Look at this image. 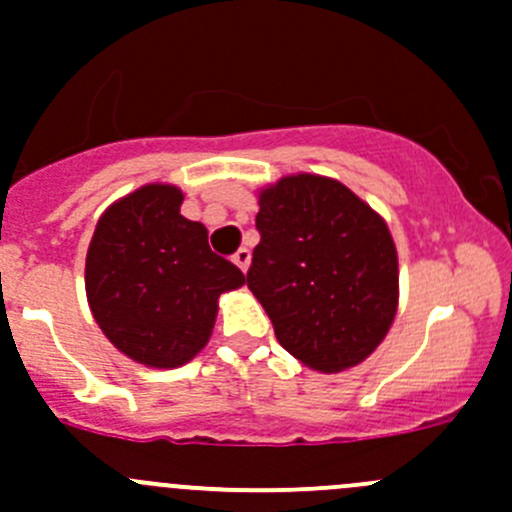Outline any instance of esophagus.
<instances>
[{"label":"esophagus","mask_w":512,"mask_h":512,"mask_svg":"<svg viewBox=\"0 0 512 512\" xmlns=\"http://www.w3.org/2000/svg\"><path fill=\"white\" fill-rule=\"evenodd\" d=\"M250 262H252V252L247 250V247H242V250L237 252V255H234V265L240 267L242 272H247V267H250Z\"/></svg>","instance_id":"1"}]
</instances>
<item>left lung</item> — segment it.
<instances>
[{"instance_id":"8db88e82","label":"left lung","mask_w":512,"mask_h":512,"mask_svg":"<svg viewBox=\"0 0 512 512\" xmlns=\"http://www.w3.org/2000/svg\"><path fill=\"white\" fill-rule=\"evenodd\" d=\"M257 204L247 288L280 346L321 374L366 361L399 308V257L384 217L341 181L305 171L257 189Z\"/></svg>"}]
</instances>
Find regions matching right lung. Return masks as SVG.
<instances>
[{
	"label": "right lung",
	"mask_w": 512,
	"mask_h": 512,
	"mask_svg": "<svg viewBox=\"0 0 512 512\" xmlns=\"http://www.w3.org/2000/svg\"><path fill=\"white\" fill-rule=\"evenodd\" d=\"M184 191L143 184L100 214L85 295L103 336L136 364L176 369L212 336L219 295L245 275L209 250L207 227L179 212Z\"/></svg>",
	"instance_id": "obj_1"
}]
</instances>
